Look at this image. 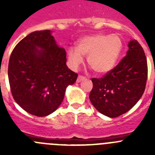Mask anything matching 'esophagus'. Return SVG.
I'll return each instance as SVG.
<instances>
[{
    "instance_id": "obj_1",
    "label": "esophagus",
    "mask_w": 155,
    "mask_h": 155,
    "mask_svg": "<svg viewBox=\"0 0 155 155\" xmlns=\"http://www.w3.org/2000/svg\"><path fill=\"white\" fill-rule=\"evenodd\" d=\"M84 79H85V77L81 76V75H79L78 78V79H77V82H81V81L84 80Z\"/></svg>"
}]
</instances>
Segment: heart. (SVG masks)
Masks as SVG:
<instances>
[{"instance_id": "1", "label": "heart", "mask_w": 155, "mask_h": 155, "mask_svg": "<svg viewBox=\"0 0 155 155\" xmlns=\"http://www.w3.org/2000/svg\"><path fill=\"white\" fill-rule=\"evenodd\" d=\"M123 50L118 35L96 34L79 39L77 47H70L68 57L70 66L77 68L87 57L88 65L98 74H106L114 68Z\"/></svg>"}]
</instances>
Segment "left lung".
I'll return each instance as SVG.
<instances>
[{"mask_svg": "<svg viewBox=\"0 0 155 155\" xmlns=\"http://www.w3.org/2000/svg\"><path fill=\"white\" fill-rule=\"evenodd\" d=\"M127 56L101 78H92L89 94L100 113L115 118L132 109L143 95L147 78V64L142 46L130 40Z\"/></svg>", "mask_w": 155, "mask_h": 155, "instance_id": "left-lung-1", "label": "left lung"}]
</instances>
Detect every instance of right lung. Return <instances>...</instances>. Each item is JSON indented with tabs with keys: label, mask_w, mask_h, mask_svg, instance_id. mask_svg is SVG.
Instances as JSON below:
<instances>
[{
	"label": "right lung",
	"mask_w": 155,
	"mask_h": 155,
	"mask_svg": "<svg viewBox=\"0 0 155 155\" xmlns=\"http://www.w3.org/2000/svg\"><path fill=\"white\" fill-rule=\"evenodd\" d=\"M50 30L28 34L14 48L8 64V80L14 99L25 111L46 116L63 102L66 88L78 74L66 65V51Z\"/></svg>",
	"instance_id": "right-lung-1"
}]
</instances>
